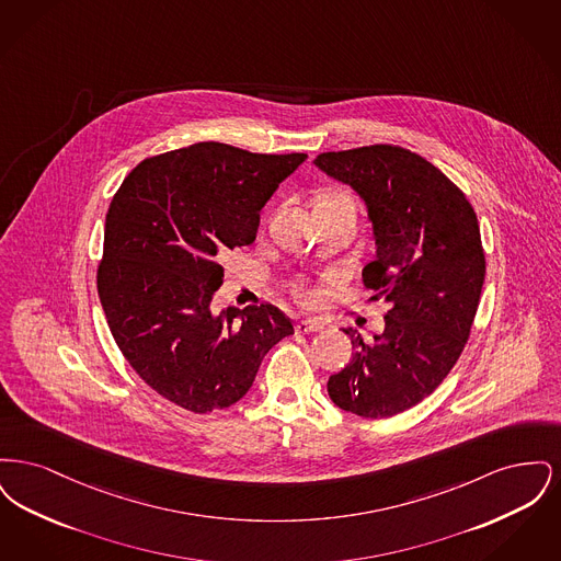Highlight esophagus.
I'll return each instance as SVG.
<instances>
[{"label":"esophagus","mask_w":561,"mask_h":561,"mask_svg":"<svg viewBox=\"0 0 561 561\" xmlns=\"http://www.w3.org/2000/svg\"><path fill=\"white\" fill-rule=\"evenodd\" d=\"M323 323L318 320H300L296 321V332L298 334H307V332H320Z\"/></svg>","instance_id":"obj_1"}]
</instances>
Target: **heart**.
<instances>
[{"label":"heart","mask_w":561,"mask_h":561,"mask_svg":"<svg viewBox=\"0 0 561 561\" xmlns=\"http://www.w3.org/2000/svg\"><path fill=\"white\" fill-rule=\"evenodd\" d=\"M321 202H351V199H348L347 195H343V193H328ZM293 290L300 298H305V300H313L316 298V290L307 284V279H296L293 284Z\"/></svg>","instance_id":"b5f03b06"}]
</instances>
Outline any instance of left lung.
I'll return each instance as SVG.
<instances>
[{
  "label": "left lung",
  "instance_id": "8db88e82",
  "mask_svg": "<svg viewBox=\"0 0 561 561\" xmlns=\"http://www.w3.org/2000/svg\"><path fill=\"white\" fill-rule=\"evenodd\" d=\"M316 165L364 199L376 256L362 277L389 307L373 343L343 330L355 355L330 376L328 396L387 419L431 396L467 345L485 275L478 216L439 168L403 147L330 151Z\"/></svg>",
  "mask_w": 561,
  "mask_h": 561
}]
</instances>
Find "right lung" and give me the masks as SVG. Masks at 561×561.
I'll return each mask as SVG.
<instances>
[{
    "mask_svg": "<svg viewBox=\"0 0 561 561\" xmlns=\"http://www.w3.org/2000/svg\"><path fill=\"white\" fill-rule=\"evenodd\" d=\"M305 160L195 142L140 161L113 195L99 298L117 347L161 398L195 414L229 408L294 334L273 305L216 316L213 296L225 252L256 240L259 213Z\"/></svg>",
    "mask_w": 561,
    "mask_h": 561,
    "instance_id": "right-lung-1",
    "label": "right lung"
}]
</instances>
